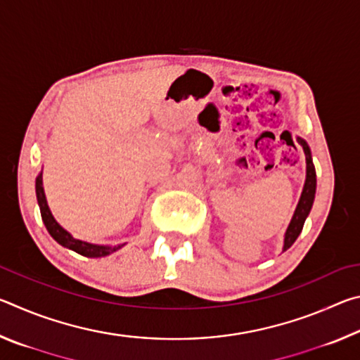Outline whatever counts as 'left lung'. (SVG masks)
<instances>
[{
    "instance_id": "obj_1",
    "label": "left lung",
    "mask_w": 360,
    "mask_h": 360,
    "mask_svg": "<svg viewBox=\"0 0 360 360\" xmlns=\"http://www.w3.org/2000/svg\"><path fill=\"white\" fill-rule=\"evenodd\" d=\"M297 141L300 143V146L303 148V152H304V160H307V178H304L303 191L300 195V200H298V203H297V208L294 211V216H292L290 222L288 225V230H285V233H284L283 252L288 251V249L294 245L295 240L298 238V235H300L303 224H304V221H307L309 211H311V208H313L314 195H316V169L313 165L311 150H309V146L303 138L298 136Z\"/></svg>"
}]
</instances>
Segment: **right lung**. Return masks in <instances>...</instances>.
Listing matches in <instances>:
<instances>
[{
  "mask_svg": "<svg viewBox=\"0 0 360 360\" xmlns=\"http://www.w3.org/2000/svg\"><path fill=\"white\" fill-rule=\"evenodd\" d=\"M36 198H38L41 217H42V222H44V225H46L47 231L51 233L52 238L56 240L58 245H62L63 248H68V249H71V251L84 255V257L95 259V257H106V255L119 251L120 248L125 246V243L124 245H115V246L94 245V243H87V241L75 238V236H72L68 230H65L62 225L56 221V217L52 216L51 208H49V205H47L44 187H42V172L38 174V178H36Z\"/></svg>",
  "mask_w": 360,
  "mask_h": 360,
  "instance_id": "add662e5",
  "label": "right lung"
}]
</instances>
